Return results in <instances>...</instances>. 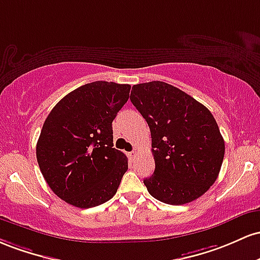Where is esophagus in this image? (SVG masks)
Masks as SVG:
<instances>
[{
    "label": "esophagus",
    "mask_w": 260,
    "mask_h": 260,
    "mask_svg": "<svg viewBox=\"0 0 260 260\" xmlns=\"http://www.w3.org/2000/svg\"><path fill=\"white\" fill-rule=\"evenodd\" d=\"M127 154V157H129V158L130 159H134V158H135V156H136V154H138V151H131V152H127L126 153Z\"/></svg>",
    "instance_id": "1"
}]
</instances>
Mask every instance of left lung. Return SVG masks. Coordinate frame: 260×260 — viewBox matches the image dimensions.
<instances>
[{"instance_id": "left-lung-1", "label": "left lung", "mask_w": 260, "mask_h": 260, "mask_svg": "<svg viewBox=\"0 0 260 260\" xmlns=\"http://www.w3.org/2000/svg\"><path fill=\"white\" fill-rule=\"evenodd\" d=\"M130 101L147 121L153 174L144 184L154 199L188 204L217 179L224 141L211 112L177 87L161 81L133 86Z\"/></svg>"}]
</instances>
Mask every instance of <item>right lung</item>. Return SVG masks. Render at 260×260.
I'll return each instance as SVG.
<instances>
[{"label":"right lung","instance_id":"right-lung-1","mask_svg":"<svg viewBox=\"0 0 260 260\" xmlns=\"http://www.w3.org/2000/svg\"><path fill=\"white\" fill-rule=\"evenodd\" d=\"M130 84H83L56 104L43 125L37 159L60 199L81 209L114 197L127 158L113 147L112 122L129 99Z\"/></svg>","mask_w":260,"mask_h":260}]
</instances>
